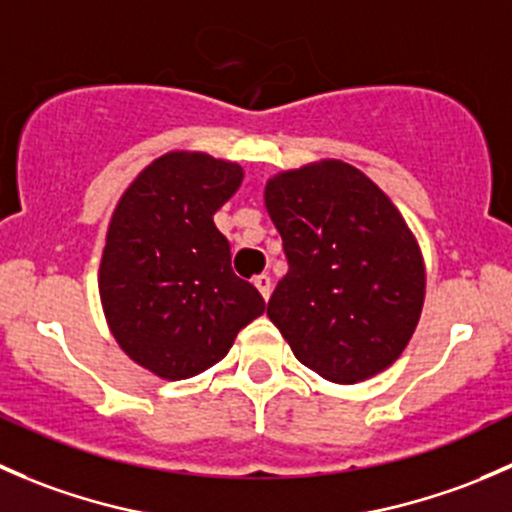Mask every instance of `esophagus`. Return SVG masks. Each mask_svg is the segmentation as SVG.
I'll return each instance as SVG.
<instances>
[{"label": "esophagus", "mask_w": 512, "mask_h": 512, "mask_svg": "<svg viewBox=\"0 0 512 512\" xmlns=\"http://www.w3.org/2000/svg\"><path fill=\"white\" fill-rule=\"evenodd\" d=\"M252 285L260 289L262 297L270 299V292H272V280H270V275H257L255 280H252Z\"/></svg>", "instance_id": "1"}]
</instances>
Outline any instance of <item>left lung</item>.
I'll use <instances>...</instances> for the list:
<instances>
[{
  "mask_svg": "<svg viewBox=\"0 0 512 512\" xmlns=\"http://www.w3.org/2000/svg\"><path fill=\"white\" fill-rule=\"evenodd\" d=\"M265 205L289 265L267 317L294 356L337 384L394 364L426 292L421 250L394 203L354 165L324 160L272 178Z\"/></svg>",
  "mask_w": 512,
  "mask_h": 512,
  "instance_id": "obj_1",
  "label": "left lung"
}]
</instances>
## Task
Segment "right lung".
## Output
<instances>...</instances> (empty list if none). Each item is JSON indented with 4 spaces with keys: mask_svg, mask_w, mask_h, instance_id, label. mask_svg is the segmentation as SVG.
<instances>
[{
    "mask_svg": "<svg viewBox=\"0 0 512 512\" xmlns=\"http://www.w3.org/2000/svg\"><path fill=\"white\" fill-rule=\"evenodd\" d=\"M242 168L205 153L153 160L123 193L103 247L98 292L121 349L160 379L218 364L265 299L230 265L213 223Z\"/></svg>",
    "mask_w": 512,
    "mask_h": 512,
    "instance_id": "add662e5",
    "label": "right lung"
}]
</instances>
